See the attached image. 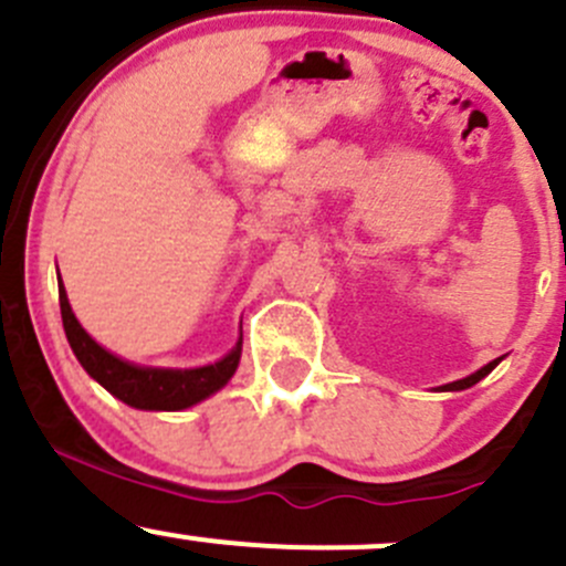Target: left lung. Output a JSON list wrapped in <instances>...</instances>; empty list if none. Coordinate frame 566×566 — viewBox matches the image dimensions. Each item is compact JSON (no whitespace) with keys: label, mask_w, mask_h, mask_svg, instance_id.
Wrapping results in <instances>:
<instances>
[{"label":"left lung","mask_w":566,"mask_h":566,"mask_svg":"<svg viewBox=\"0 0 566 566\" xmlns=\"http://www.w3.org/2000/svg\"><path fill=\"white\" fill-rule=\"evenodd\" d=\"M499 364H501V358H495V361L484 364L482 369H476V373H473V375H468V378H462V380H454V384H447V386H441V391H462V389H471L473 384H479V380H482V378H488V375L493 373V369L499 367Z\"/></svg>","instance_id":"8db88e82"}]
</instances>
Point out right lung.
Instances as JSON below:
<instances>
[{
	"label": "right lung",
	"mask_w": 566,
	"mask_h": 566,
	"mask_svg": "<svg viewBox=\"0 0 566 566\" xmlns=\"http://www.w3.org/2000/svg\"><path fill=\"white\" fill-rule=\"evenodd\" d=\"M60 312L62 325H65L67 345H71L73 356L84 367V373L93 380H98L104 389L117 397L119 402L130 405L139 410H186L191 405L202 402V399L213 397L216 391L224 389L230 378L235 375L238 364H241L243 350V334L238 336L235 347L227 353L224 358L205 367L191 369H169V367H142V364L125 361V358L114 356L104 345L93 339L87 331L82 328L76 315L67 301L65 284L60 279Z\"/></svg>",
	"instance_id": "right-lung-1"
}]
</instances>
